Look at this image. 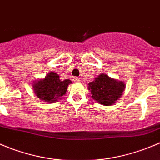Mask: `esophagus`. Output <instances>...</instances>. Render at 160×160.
I'll return each mask as SVG.
<instances>
[{"mask_svg":"<svg viewBox=\"0 0 160 160\" xmlns=\"http://www.w3.org/2000/svg\"><path fill=\"white\" fill-rule=\"evenodd\" d=\"M73 80H74V82H79L81 81V78H80L75 77V78H74V79H73Z\"/></svg>","mask_w":160,"mask_h":160,"instance_id":"1","label":"esophagus"}]
</instances>
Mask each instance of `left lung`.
Here are the masks:
<instances>
[{"mask_svg": "<svg viewBox=\"0 0 160 160\" xmlns=\"http://www.w3.org/2000/svg\"><path fill=\"white\" fill-rule=\"evenodd\" d=\"M126 85L122 81L112 78L106 74L96 77L88 83V89L92 94V98L100 104L111 106L122 96Z\"/></svg>", "mask_w": 160, "mask_h": 160, "instance_id": "1", "label": "left lung"}]
</instances>
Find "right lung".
<instances>
[{"instance_id":"right-lung-1","label":"right lung","mask_w":160,"mask_h":160,"mask_svg":"<svg viewBox=\"0 0 160 160\" xmlns=\"http://www.w3.org/2000/svg\"><path fill=\"white\" fill-rule=\"evenodd\" d=\"M71 83L69 79L61 81L59 74L52 71L44 78L33 82L32 87L38 98L51 104L58 101L66 94L68 86Z\"/></svg>"}]
</instances>
